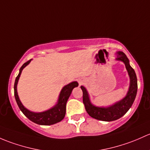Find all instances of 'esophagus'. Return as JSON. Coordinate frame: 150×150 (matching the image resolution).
Masks as SVG:
<instances>
[{
    "instance_id": "1",
    "label": "esophagus",
    "mask_w": 150,
    "mask_h": 150,
    "mask_svg": "<svg viewBox=\"0 0 150 150\" xmlns=\"http://www.w3.org/2000/svg\"><path fill=\"white\" fill-rule=\"evenodd\" d=\"M83 83H84V81H83V80H81V79H80L79 80V84H82Z\"/></svg>"
}]
</instances>
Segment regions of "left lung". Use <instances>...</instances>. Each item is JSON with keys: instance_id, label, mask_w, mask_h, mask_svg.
Here are the masks:
<instances>
[{"instance_id": "8db88e82", "label": "left lung", "mask_w": 150, "mask_h": 150, "mask_svg": "<svg viewBox=\"0 0 150 150\" xmlns=\"http://www.w3.org/2000/svg\"><path fill=\"white\" fill-rule=\"evenodd\" d=\"M117 54L118 55H117L116 60L123 61L124 63L130 77V86L127 95L124 98L108 108L96 107L91 104L85 88L83 86H81V89H82L83 92V103L85 107L86 111L91 117L100 121H112L121 118L132 107L137 95V78L135 71L129 64V59L125 53L119 51L117 52Z\"/></svg>"}]
</instances>
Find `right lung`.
Instances as JSON below:
<instances>
[{
  "instance_id": "add662e5",
  "label": "right lung",
  "mask_w": 150,
  "mask_h": 150,
  "mask_svg": "<svg viewBox=\"0 0 150 150\" xmlns=\"http://www.w3.org/2000/svg\"><path fill=\"white\" fill-rule=\"evenodd\" d=\"M30 61L31 60H29V61H27V62L24 63L22 65V66L20 68L19 73H18V76L16 78V80H15L14 96L15 99H16V103H17L18 108L21 110V112L31 121L34 122V123H37V124L45 125V126L55 124V123L60 122L64 119L65 115H66V107L68 99H69V96H70L74 88L78 86L79 84L76 81H73V82L65 86L62 89V90H61V93H60L58 104L55 107L52 108L42 112H31V111L28 110L27 108H25L23 106V105L21 104V101H20L19 98H18L17 89H16L18 79H19L21 71H22L24 67H26L30 63Z\"/></svg>"
}]
</instances>
